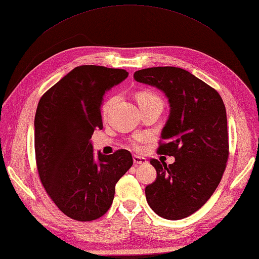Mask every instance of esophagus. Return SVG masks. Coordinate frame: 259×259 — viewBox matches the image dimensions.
<instances>
[{"mask_svg":"<svg viewBox=\"0 0 259 259\" xmlns=\"http://www.w3.org/2000/svg\"><path fill=\"white\" fill-rule=\"evenodd\" d=\"M133 161H134L135 165H143V164H146V163H147V160L145 159V157H141V156H137V155L133 156Z\"/></svg>","mask_w":259,"mask_h":259,"instance_id":"34e87169","label":"esophagus"}]
</instances>
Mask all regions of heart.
<instances>
[{"instance_id": "1", "label": "heart", "mask_w": 259, "mask_h": 259, "mask_svg": "<svg viewBox=\"0 0 259 259\" xmlns=\"http://www.w3.org/2000/svg\"><path fill=\"white\" fill-rule=\"evenodd\" d=\"M136 99H137V103H139L140 106H143V105H147V104H153V103H161L162 104V100L159 96H157V95L153 94L152 92H147V91L140 92L139 94H137ZM115 100H116L115 97L109 98L107 102L103 105V107H102L103 116L107 115L110 106H112V105L114 104ZM135 147H136V149H140L139 145H135Z\"/></svg>"}]
</instances>
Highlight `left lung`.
I'll return each instance as SVG.
<instances>
[{
	"mask_svg": "<svg viewBox=\"0 0 259 259\" xmlns=\"http://www.w3.org/2000/svg\"><path fill=\"white\" fill-rule=\"evenodd\" d=\"M134 79L164 92L171 107L157 152L174 156L176 162L166 165L151 160L156 179L145 188L147 203L164 219L189 217L212 196L227 166L229 141L223 98L178 67L137 70Z\"/></svg>",
	"mask_w": 259,
	"mask_h": 259,
	"instance_id": "8db88e82",
	"label": "left lung"
}]
</instances>
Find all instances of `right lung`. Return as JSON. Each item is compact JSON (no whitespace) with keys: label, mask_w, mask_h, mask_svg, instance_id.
<instances>
[{"label":"right lung","mask_w":259,"mask_h":259,"mask_svg":"<svg viewBox=\"0 0 259 259\" xmlns=\"http://www.w3.org/2000/svg\"><path fill=\"white\" fill-rule=\"evenodd\" d=\"M128 76L124 69L76 67L48 89L34 117L35 163L46 192L77 221L102 217L112 205L115 186L133 165L126 150L95 160L92 135L102 130L100 105L106 91Z\"/></svg>","instance_id":"add662e5"}]
</instances>
